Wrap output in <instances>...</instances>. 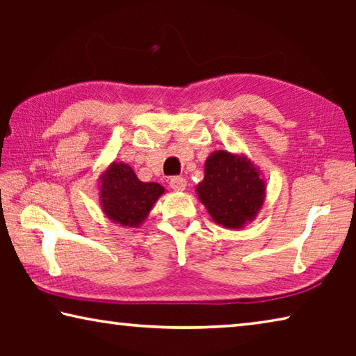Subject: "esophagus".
<instances>
[{"label": "esophagus", "instance_id": "34e87169", "mask_svg": "<svg viewBox=\"0 0 356 356\" xmlns=\"http://www.w3.org/2000/svg\"><path fill=\"white\" fill-rule=\"evenodd\" d=\"M170 186L176 191H184L186 188V180L184 177H171Z\"/></svg>", "mask_w": 356, "mask_h": 356}]
</instances>
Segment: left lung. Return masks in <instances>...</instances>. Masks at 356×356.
I'll return each instance as SVG.
<instances>
[{
	"mask_svg": "<svg viewBox=\"0 0 356 356\" xmlns=\"http://www.w3.org/2000/svg\"><path fill=\"white\" fill-rule=\"evenodd\" d=\"M196 195L216 225L242 229L261 212L267 184L250 156L221 149L207 156Z\"/></svg>",
	"mask_w": 356,
	"mask_h": 356,
	"instance_id": "left-lung-1",
	"label": "left lung"
}]
</instances>
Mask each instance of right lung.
I'll use <instances>...</instances> for the list:
<instances>
[{
  "label": "right lung",
  "instance_id": "right-lung-1",
  "mask_svg": "<svg viewBox=\"0 0 356 356\" xmlns=\"http://www.w3.org/2000/svg\"><path fill=\"white\" fill-rule=\"evenodd\" d=\"M165 191L156 182H141L124 161H113L99 176L102 212L124 227H140Z\"/></svg>",
  "mask_w": 356,
  "mask_h": 356
}]
</instances>
